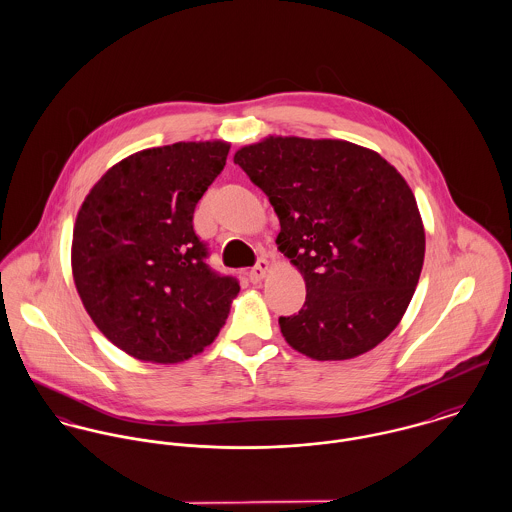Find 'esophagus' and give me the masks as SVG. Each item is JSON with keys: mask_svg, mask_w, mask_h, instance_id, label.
I'll use <instances>...</instances> for the list:
<instances>
[{"mask_svg": "<svg viewBox=\"0 0 512 512\" xmlns=\"http://www.w3.org/2000/svg\"><path fill=\"white\" fill-rule=\"evenodd\" d=\"M270 272V264H268V260H264V258H260L258 260V264L248 272V278H250V282L252 284H258V282H262L264 278H266V274Z\"/></svg>", "mask_w": 512, "mask_h": 512, "instance_id": "esophagus-1", "label": "esophagus"}]
</instances>
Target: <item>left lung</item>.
I'll return each instance as SVG.
<instances>
[{
  "instance_id": "8db88e82",
  "label": "left lung",
  "mask_w": 512,
  "mask_h": 512,
  "mask_svg": "<svg viewBox=\"0 0 512 512\" xmlns=\"http://www.w3.org/2000/svg\"><path fill=\"white\" fill-rule=\"evenodd\" d=\"M280 219L278 248L305 280L280 317L288 345L347 361L400 323L424 266L426 232L406 179L376 151L343 140L268 136L234 153Z\"/></svg>"
}]
</instances>
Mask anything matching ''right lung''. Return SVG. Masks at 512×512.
<instances>
[{
    "label": "right lung",
    "mask_w": 512,
    "mask_h": 512,
    "mask_svg": "<svg viewBox=\"0 0 512 512\" xmlns=\"http://www.w3.org/2000/svg\"><path fill=\"white\" fill-rule=\"evenodd\" d=\"M228 149L215 140L138 151L100 177L76 215V292L102 335L138 361L175 365L203 353L240 292L205 264L193 230Z\"/></svg>",
    "instance_id": "obj_1"
}]
</instances>
